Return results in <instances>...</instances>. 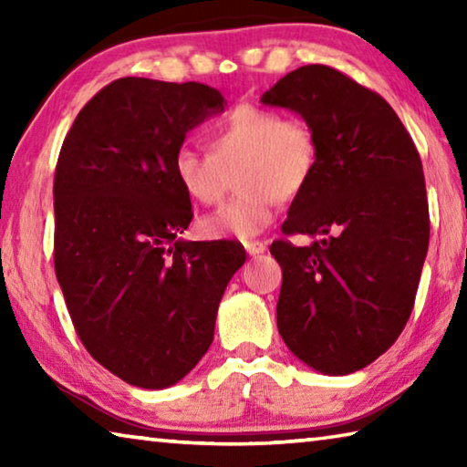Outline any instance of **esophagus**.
Listing matches in <instances>:
<instances>
[{
	"instance_id": "1",
	"label": "esophagus",
	"mask_w": 467,
	"mask_h": 467,
	"mask_svg": "<svg viewBox=\"0 0 467 467\" xmlns=\"http://www.w3.org/2000/svg\"><path fill=\"white\" fill-rule=\"evenodd\" d=\"M243 244L249 255H262V253L267 249V244L264 241H244Z\"/></svg>"
}]
</instances>
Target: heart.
<instances>
[{"instance_id": "obj_1", "label": "heart", "mask_w": 467, "mask_h": 467, "mask_svg": "<svg viewBox=\"0 0 467 467\" xmlns=\"http://www.w3.org/2000/svg\"><path fill=\"white\" fill-rule=\"evenodd\" d=\"M208 152L189 144L175 148L171 171L189 200L218 203L236 172L239 195L202 220L212 239H253L272 226L280 200L305 192L319 161V140L305 117L241 105L205 131Z\"/></svg>"}]
</instances>
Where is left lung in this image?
Here are the masks:
<instances>
[{
	"label": "left lung",
	"mask_w": 467,
	"mask_h": 467,
	"mask_svg": "<svg viewBox=\"0 0 467 467\" xmlns=\"http://www.w3.org/2000/svg\"><path fill=\"white\" fill-rule=\"evenodd\" d=\"M262 102L309 119L319 140L317 169L282 224L319 239L270 247L282 267L278 331L306 367L350 375L412 313L431 234L420 156L387 100L334 67H298Z\"/></svg>",
	"instance_id": "obj_1"
}]
</instances>
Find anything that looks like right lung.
Returning a JSON list of instances; mask_svg holds the SVG:
<instances>
[{
  "label": "right lung",
  "mask_w": 467,
  "mask_h": 467,
  "mask_svg": "<svg viewBox=\"0 0 467 467\" xmlns=\"http://www.w3.org/2000/svg\"><path fill=\"white\" fill-rule=\"evenodd\" d=\"M224 107L200 82L119 78L86 102L59 152L53 259L69 317L94 360L144 389L202 360L247 257L233 241L179 239L193 212L172 152Z\"/></svg>",
  "instance_id": "obj_1"
}]
</instances>
